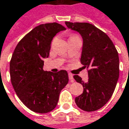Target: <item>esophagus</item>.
I'll use <instances>...</instances> for the list:
<instances>
[{"label": "esophagus", "mask_w": 129, "mask_h": 129, "mask_svg": "<svg viewBox=\"0 0 129 129\" xmlns=\"http://www.w3.org/2000/svg\"><path fill=\"white\" fill-rule=\"evenodd\" d=\"M69 80H70L71 82H73V81H74V79H73V76L72 73H69Z\"/></svg>", "instance_id": "34e87169"}]
</instances>
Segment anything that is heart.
<instances>
[{"label":"heart","mask_w":129,"mask_h":129,"mask_svg":"<svg viewBox=\"0 0 129 129\" xmlns=\"http://www.w3.org/2000/svg\"><path fill=\"white\" fill-rule=\"evenodd\" d=\"M78 36H77V35H75V34H72V35H71L70 36V38H69V39L70 38H78Z\"/></svg>","instance_id":"b5f03b06"}]
</instances>
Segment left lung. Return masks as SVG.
<instances>
[{
  "instance_id": "left-lung-1",
  "label": "left lung",
  "mask_w": 129,
  "mask_h": 129,
  "mask_svg": "<svg viewBox=\"0 0 129 129\" xmlns=\"http://www.w3.org/2000/svg\"><path fill=\"white\" fill-rule=\"evenodd\" d=\"M66 26L82 36L81 63L88 71V80L84 83L77 75L73 76L82 84V94L75 102L85 111H94L103 107L111 99L119 76L118 51L109 36L88 23L65 22Z\"/></svg>"
}]
</instances>
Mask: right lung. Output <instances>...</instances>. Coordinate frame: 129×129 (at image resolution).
Returning a JSON list of instances; mask_svg holds the SVG:
<instances>
[{
  "label": "right lung",
  "mask_w": 129,
  "mask_h": 129,
  "mask_svg": "<svg viewBox=\"0 0 129 129\" xmlns=\"http://www.w3.org/2000/svg\"><path fill=\"white\" fill-rule=\"evenodd\" d=\"M62 25H39L26 34L16 46L10 62V75L16 94L30 110L50 112L57 106L61 90L69 82L68 73L43 71V59L49 56L51 41Z\"/></svg>",
  "instance_id": "obj_1"
}]
</instances>
